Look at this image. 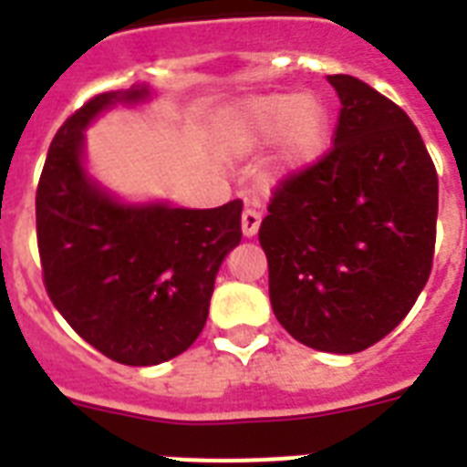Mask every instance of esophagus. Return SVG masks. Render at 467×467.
Here are the masks:
<instances>
[{"instance_id":"34e87169","label":"esophagus","mask_w":467,"mask_h":467,"mask_svg":"<svg viewBox=\"0 0 467 467\" xmlns=\"http://www.w3.org/2000/svg\"><path fill=\"white\" fill-rule=\"evenodd\" d=\"M259 225H262V215L254 208H244V213H242V234L254 237L259 233Z\"/></svg>"}]
</instances>
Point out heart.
<instances>
[{"mask_svg":"<svg viewBox=\"0 0 467 467\" xmlns=\"http://www.w3.org/2000/svg\"><path fill=\"white\" fill-rule=\"evenodd\" d=\"M227 138L240 152H259L281 140L278 171L300 174L329 148V113L322 101L303 94L256 97L230 113Z\"/></svg>","mask_w":467,"mask_h":467,"instance_id":"1","label":"heart"}]
</instances>
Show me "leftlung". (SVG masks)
Segmentation results:
<instances>
[{"instance_id":"left-lung-1","label":"left lung","mask_w":467,"mask_h":467,"mask_svg":"<svg viewBox=\"0 0 467 467\" xmlns=\"http://www.w3.org/2000/svg\"><path fill=\"white\" fill-rule=\"evenodd\" d=\"M334 148L285 179L259 227L274 315L317 351L373 347L412 310L431 274L439 179L402 109L351 75Z\"/></svg>"}]
</instances>
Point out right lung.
I'll return each mask as SVG.
<instances>
[{
  "instance_id": "obj_1",
  "label": "right lung",
  "mask_w": 467,
  "mask_h": 467,
  "mask_svg": "<svg viewBox=\"0 0 467 467\" xmlns=\"http://www.w3.org/2000/svg\"><path fill=\"white\" fill-rule=\"evenodd\" d=\"M152 97V87L133 84L72 113L36 193L47 296L84 341L126 366H157L198 339L220 264L242 240V201L203 211L128 203L89 174L84 130L113 106Z\"/></svg>"
}]
</instances>
